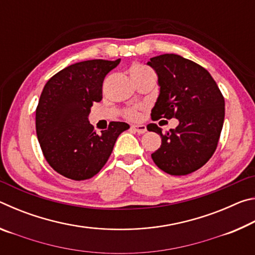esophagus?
Masks as SVG:
<instances>
[{"label":"esophagus","instance_id":"esophagus-1","mask_svg":"<svg viewBox=\"0 0 255 255\" xmlns=\"http://www.w3.org/2000/svg\"><path fill=\"white\" fill-rule=\"evenodd\" d=\"M130 128L132 129V130H135L138 133H144L146 131L145 125H131Z\"/></svg>","mask_w":255,"mask_h":255}]
</instances>
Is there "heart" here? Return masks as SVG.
Instances as JSON below:
<instances>
[{"label": "heart", "mask_w": 255, "mask_h": 255, "mask_svg": "<svg viewBox=\"0 0 255 255\" xmlns=\"http://www.w3.org/2000/svg\"><path fill=\"white\" fill-rule=\"evenodd\" d=\"M146 71H149L147 67L141 66V65H133L130 67L129 73H130L131 77H133L139 74H143V73ZM122 115L125 119L130 120V122H135V120H138L140 117V107L132 106V107L125 108L122 112Z\"/></svg>", "instance_id": "obj_1"}]
</instances>
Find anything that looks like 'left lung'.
<instances>
[{
	"instance_id": "1",
	"label": "left lung",
	"mask_w": 255,
	"mask_h": 255,
	"mask_svg": "<svg viewBox=\"0 0 255 255\" xmlns=\"http://www.w3.org/2000/svg\"><path fill=\"white\" fill-rule=\"evenodd\" d=\"M147 64L156 72L159 85L152 119L179 120L178 127L165 133L156 124L147 125L162 138L153 161L167 174L192 173L217 148L225 117L223 94L206 68L179 55H159Z\"/></svg>"
}]
</instances>
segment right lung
<instances>
[{
    "instance_id": "1",
    "label": "right lung",
    "mask_w": 255,
    "mask_h": 255,
    "mask_svg": "<svg viewBox=\"0 0 255 255\" xmlns=\"http://www.w3.org/2000/svg\"><path fill=\"white\" fill-rule=\"evenodd\" d=\"M120 59L84 60L47 82L36 109V131L49 165L67 179H91L105 166L118 136L129 125L111 122L98 133L89 123L93 102L102 100L106 75Z\"/></svg>"
}]
</instances>
